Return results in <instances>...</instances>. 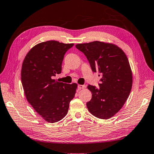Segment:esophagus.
<instances>
[{"mask_svg": "<svg viewBox=\"0 0 154 154\" xmlns=\"http://www.w3.org/2000/svg\"><path fill=\"white\" fill-rule=\"evenodd\" d=\"M86 88V86L85 85H79L78 86V88L79 90H81V89H84Z\"/></svg>", "mask_w": 154, "mask_h": 154, "instance_id": "1", "label": "esophagus"}]
</instances>
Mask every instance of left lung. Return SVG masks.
<instances>
[{"mask_svg": "<svg viewBox=\"0 0 154 154\" xmlns=\"http://www.w3.org/2000/svg\"><path fill=\"white\" fill-rule=\"evenodd\" d=\"M76 48L86 56L92 70L101 76L98 88L87 86L92 92L87 108L94 117L108 119L120 111L131 91L133 74L128 58L112 43L95 41L78 43Z\"/></svg>", "mask_w": 154, "mask_h": 154, "instance_id": "1", "label": "left lung"}]
</instances>
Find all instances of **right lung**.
<instances>
[{"instance_id":"add662e5","label":"right lung","mask_w":154,"mask_h":154,"mask_svg":"<svg viewBox=\"0 0 154 154\" xmlns=\"http://www.w3.org/2000/svg\"><path fill=\"white\" fill-rule=\"evenodd\" d=\"M74 43L48 41L33 46L22 63L21 82L26 98L48 123H56L67 115L69 102L76 94L77 84L54 79L62 71L66 52Z\"/></svg>"}]
</instances>
